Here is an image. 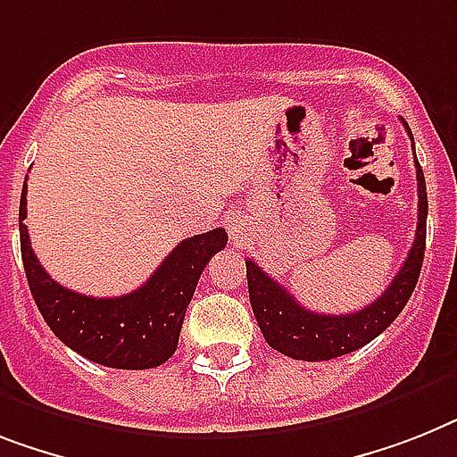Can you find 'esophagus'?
<instances>
[{
  "label": "esophagus",
  "mask_w": 457,
  "mask_h": 457,
  "mask_svg": "<svg viewBox=\"0 0 457 457\" xmlns=\"http://www.w3.org/2000/svg\"><path fill=\"white\" fill-rule=\"evenodd\" d=\"M237 226H240V220L236 214H228V228H231V236H237Z\"/></svg>",
  "instance_id": "34e87169"
}]
</instances>
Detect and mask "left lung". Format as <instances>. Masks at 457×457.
Here are the masks:
<instances>
[{
    "label": "left lung",
    "mask_w": 457,
    "mask_h": 457,
    "mask_svg": "<svg viewBox=\"0 0 457 457\" xmlns=\"http://www.w3.org/2000/svg\"><path fill=\"white\" fill-rule=\"evenodd\" d=\"M404 128L409 137L411 128ZM418 177V228L416 240L411 245L404 266L395 275L390 287L367 308L353 315H322L312 312L296 301V296L263 273L254 262L247 259V287L254 318L259 322L263 338L270 348L292 357V360L322 361L348 355L353 350L367 345L369 341L383 334L397 315L409 303L416 289L418 275L423 269L425 256V226H428V188H425L423 168L416 158Z\"/></svg>",
    "instance_id": "8db88e82"
}]
</instances>
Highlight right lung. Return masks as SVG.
<instances>
[{
	"label": "right lung",
	"instance_id": "right-lung-1",
	"mask_svg": "<svg viewBox=\"0 0 457 457\" xmlns=\"http://www.w3.org/2000/svg\"><path fill=\"white\" fill-rule=\"evenodd\" d=\"M28 184L21 194V254L29 292L51 331L86 360L112 369H154L175 355L187 305L207 262L226 247L224 228L187 237L139 289L114 299L71 292L41 269L29 245Z\"/></svg>",
	"mask_w": 457,
	"mask_h": 457
}]
</instances>
